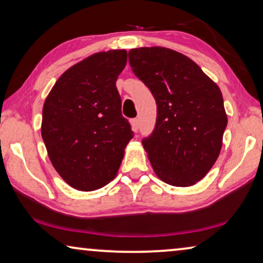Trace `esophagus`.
I'll return each mask as SVG.
<instances>
[{"label": "esophagus", "instance_id": "1", "mask_svg": "<svg viewBox=\"0 0 263 263\" xmlns=\"http://www.w3.org/2000/svg\"><path fill=\"white\" fill-rule=\"evenodd\" d=\"M130 123H132L133 132L138 133V130H139V120H138V118H133V120L130 121Z\"/></svg>", "mask_w": 263, "mask_h": 263}]
</instances>
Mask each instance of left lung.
I'll return each instance as SVG.
<instances>
[{
    "instance_id": "left-lung-1",
    "label": "left lung",
    "mask_w": 263,
    "mask_h": 263,
    "mask_svg": "<svg viewBox=\"0 0 263 263\" xmlns=\"http://www.w3.org/2000/svg\"><path fill=\"white\" fill-rule=\"evenodd\" d=\"M133 73L157 103L153 132L142 139L161 181L188 186L202 179L221 149L228 125L220 89L197 64L174 50L133 49Z\"/></svg>"
}]
</instances>
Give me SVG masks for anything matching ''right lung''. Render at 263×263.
<instances>
[{
	"instance_id": "obj_1",
	"label": "right lung",
	"mask_w": 263,
	"mask_h": 263,
	"mask_svg": "<svg viewBox=\"0 0 263 263\" xmlns=\"http://www.w3.org/2000/svg\"><path fill=\"white\" fill-rule=\"evenodd\" d=\"M125 63V50L95 53L69 68L45 100L43 140L53 167L75 189L112 181L134 138L116 88Z\"/></svg>"
}]
</instances>
